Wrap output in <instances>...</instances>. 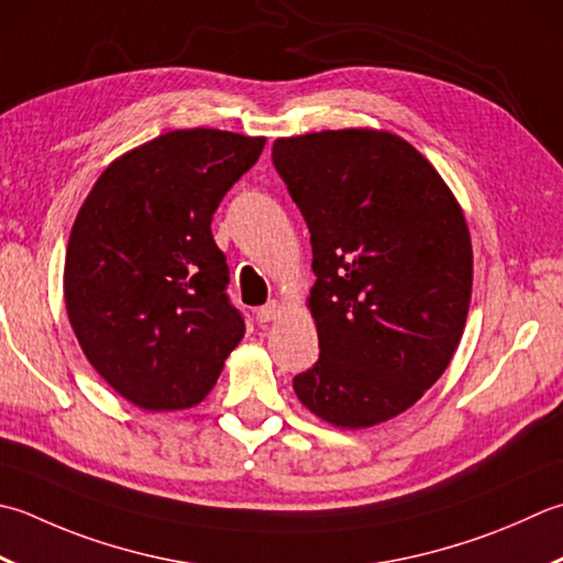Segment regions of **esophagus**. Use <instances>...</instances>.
<instances>
[{"label": "esophagus", "mask_w": 563, "mask_h": 563, "mask_svg": "<svg viewBox=\"0 0 563 563\" xmlns=\"http://www.w3.org/2000/svg\"><path fill=\"white\" fill-rule=\"evenodd\" d=\"M280 310H283V305H280L278 300H271V302H266L263 307H258V310H256V319H258L261 324L273 322V319L280 314Z\"/></svg>", "instance_id": "obj_1"}]
</instances>
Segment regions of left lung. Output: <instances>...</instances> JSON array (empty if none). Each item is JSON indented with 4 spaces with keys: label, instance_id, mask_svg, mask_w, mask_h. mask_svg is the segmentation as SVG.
Returning a JSON list of instances; mask_svg holds the SVG:
<instances>
[{
    "label": "left lung",
    "instance_id": "obj_1",
    "mask_svg": "<svg viewBox=\"0 0 563 563\" xmlns=\"http://www.w3.org/2000/svg\"><path fill=\"white\" fill-rule=\"evenodd\" d=\"M273 165L310 229L319 358L297 398L344 429L405 412L464 334L473 251L442 175L405 139L339 129L278 139Z\"/></svg>",
    "mask_w": 563,
    "mask_h": 563
}]
</instances>
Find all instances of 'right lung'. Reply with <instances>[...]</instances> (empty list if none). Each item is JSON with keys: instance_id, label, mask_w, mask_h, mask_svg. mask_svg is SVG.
Returning a JSON list of instances; mask_svg holds the SVG:
<instances>
[{"instance_id": "add662e5", "label": "right lung", "mask_w": 563, "mask_h": 563, "mask_svg": "<svg viewBox=\"0 0 563 563\" xmlns=\"http://www.w3.org/2000/svg\"><path fill=\"white\" fill-rule=\"evenodd\" d=\"M263 146L219 129L168 131L109 163L77 212L68 319L99 376L143 410L202 402L244 339L212 214Z\"/></svg>"}]
</instances>
